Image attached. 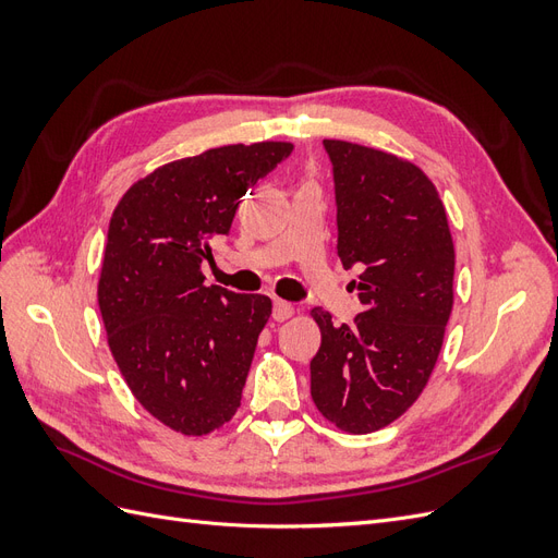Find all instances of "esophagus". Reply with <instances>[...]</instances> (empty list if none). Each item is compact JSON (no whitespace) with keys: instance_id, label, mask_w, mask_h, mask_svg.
Segmentation results:
<instances>
[{"instance_id":"34e87169","label":"esophagus","mask_w":558,"mask_h":558,"mask_svg":"<svg viewBox=\"0 0 558 558\" xmlns=\"http://www.w3.org/2000/svg\"><path fill=\"white\" fill-rule=\"evenodd\" d=\"M293 314H295V307L291 305V302H286V300H275V310H272L275 320H286V318H291Z\"/></svg>"}]
</instances>
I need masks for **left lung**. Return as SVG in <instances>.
Instances as JSON below:
<instances>
[{
	"instance_id": "8db88e82",
	"label": "left lung",
	"mask_w": 558,
	"mask_h": 558,
	"mask_svg": "<svg viewBox=\"0 0 558 558\" xmlns=\"http://www.w3.org/2000/svg\"><path fill=\"white\" fill-rule=\"evenodd\" d=\"M335 167L337 256L363 265L353 324L310 316L320 347L312 400L344 433H375L424 393L453 307V240L440 193L421 167L381 148L326 140Z\"/></svg>"
}]
</instances>
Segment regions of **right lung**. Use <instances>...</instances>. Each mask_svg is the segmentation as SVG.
Here are the masks:
<instances>
[{
	"mask_svg": "<svg viewBox=\"0 0 558 558\" xmlns=\"http://www.w3.org/2000/svg\"><path fill=\"white\" fill-rule=\"evenodd\" d=\"M289 142L209 148L134 181L118 202L97 281L107 342L142 408L174 433L223 428L242 400L272 300L207 286L202 260L240 197Z\"/></svg>",
	"mask_w": 558,
	"mask_h": 558,
	"instance_id": "right-lung-1",
	"label": "right lung"
}]
</instances>
